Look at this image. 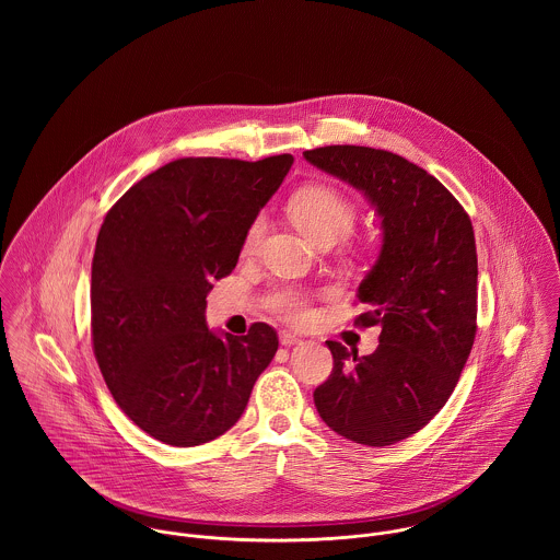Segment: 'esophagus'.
Instances as JSON below:
<instances>
[{"mask_svg":"<svg viewBox=\"0 0 560 560\" xmlns=\"http://www.w3.org/2000/svg\"><path fill=\"white\" fill-rule=\"evenodd\" d=\"M298 342H302V338H300L298 334H293V331H289V329H282V331H280V345L293 347V345H298Z\"/></svg>","mask_w":560,"mask_h":560,"instance_id":"1","label":"esophagus"}]
</instances>
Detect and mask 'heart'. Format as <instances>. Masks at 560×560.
Wrapping results in <instances>:
<instances>
[{
    "label": "heart",
    "mask_w": 560,
    "mask_h": 560,
    "mask_svg": "<svg viewBox=\"0 0 560 560\" xmlns=\"http://www.w3.org/2000/svg\"><path fill=\"white\" fill-rule=\"evenodd\" d=\"M291 218L313 241L319 245L342 240L351 233L355 224V207L351 200L340 194L338 189L329 185H311L300 189L291 200ZM265 229L262 215L254 218L247 226L243 247L245 252H252ZM267 308L273 311L282 319L298 320L308 319L311 315V293L298 287H280L269 293Z\"/></svg>",
    "instance_id": "b5f03b06"
}]
</instances>
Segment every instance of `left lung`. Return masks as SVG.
<instances>
[{"label": "left lung", "mask_w": 560, "mask_h": 560, "mask_svg": "<svg viewBox=\"0 0 560 560\" xmlns=\"http://www.w3.org/2000/svg\"><path fill=\"white\" fill-rule=\"evenodd\" d=\"M360 189L382 218V252L358 289L369 311L355 325H382L371 355L327 340L331 375L315 390L338 435L390 446L420 431L453 395L477 334V243L468 213L427 170L369 147L304 153Z\"/></svg>", "instance_id": "8db88e82"}]
</instances>
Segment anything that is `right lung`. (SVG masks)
Segmentation results:
<instances>
[{
	"label": "right lung",
	"mask_w": 560,
	"mask_h": 560,
	"mask_svg": "<svg viewBox=\"0 0 560 560\" xmlns=\"http://www.w3.org/2000/svg\"><path fill=\"white\" fill-rule=\"evenodd\" d=\"M291 165V155L170 161L103 220L90 284L94 358L120 409L163 444L226 433L278 351L271 325L222 336L205 308Z\"/></svg>",
	"instance_id": "1"
}]
</instances>
